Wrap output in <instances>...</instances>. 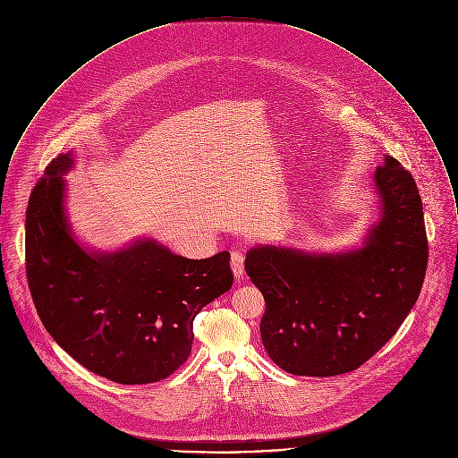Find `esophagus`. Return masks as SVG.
<instances>
[{"mask_svg":"<svg viewBox=\"0 0 458 458\" xmlns=\"http://www.w3.org/2000/svg\"><path fill=\"white\" fill-rule=\"evenodd\" d=\"M231 266H233V273L234 276L240 280L243 278V273H245V254L243 250H233L231 252Z\"/></svg>","mask_w":458,"mask_h":458,"instance_id":"34e87169","label":"esophagus"}]
</instances>
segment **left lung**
<instances>
[{
  "instance_id": "left-lung-1",
  "label": "left lung",
  "mask_w": 458,
  "mask_h": 458,
  "mask_svg": "<svg viewBox=\"0 0 458 458\" xmlns=\"http://www.w3.org/2000/svg\"><path fill=\"white\" fill-rule=\"evenodd\" d=\"M374 187L381 218L361 249L307 254L267 245L247 254V275L266 303L264 349L289 374L356 370L392 338L420 296L428 242L416 182L386 157Z\"/></svg>"
}]
</instances>
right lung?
Returning <instances> with one entry per match:
<instances>
[{
    "instance_id": "obj_1",
    "label": "right lung",
    "mask_w": 458,
    "mask_h": 458,
    "mask_svg": "<svg viewBox=\"0 0 458 458\" xmlns=\"http://www.w3.org/2000/svg\"><path fill=\"white\" fill-rule=\"evenodd\" d=\"M58 155L31 191L26 275L49 335L93 374L120 385L169 377L192 351L202 307L233 285L229 252L187 259L153 240L118 252H88L72 236Z\"/></svg>"
}]
</instances>
